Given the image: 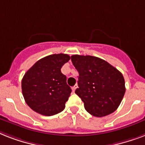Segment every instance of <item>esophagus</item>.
Here are the masks:
<instances>
[{
	"label": "esophagus",
	"mask_w": 145,
	"mask_h": 145,
	"mask_svg": "<svg viewBox=\"0 0 145 145\" xmlns=\"http://www.w3.org/2000/svg\"><path fill=\"white\" fill-rule=\"evenodd\" d=\"M77 84H76V85H74V86L72 87V91H73V92H74V93L75 90H76V89H77Z\"/></svg>",
	"instance_id": "34e87169"
}]
</instances>
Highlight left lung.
I'll return each mask as SVG.
<instances>
[{"label": "left lung", "instance_id": "obj_1", "mask_svg": "<svg viewBox=\"0 0 145 145\" xmlns=\"http://www.w3.org/2000/svg\"><path fill=\"white\" fill-rule=\"evenodd\" d=\"M71 59L79 72V88L75 93L81 99L86 111L97 117L114 112L126 92L123 74L98 57L74 55Z\"/></svg>", "mask_w": 145, "mask_h": 145}]
</instances>
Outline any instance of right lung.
Masks as SVG:
<instances>
[{
    "instance_id": "add662e5",
    "label": "right lung",
    "mask_w": 145,
    "mask_h": 145,
    "mask_svg": "<svg viewBox=\"0 0 145 145\" xmlns=\"http://www.w3.org/2000/svg\"><path fill=\"white\" fill-rule=\"evenodd\" d=\"M70 60L67 54H53L40 59L22 80L25 101L34 111L44 116L59 114L71 93L61 67Z\"/></svg>"
}]
</instances>
